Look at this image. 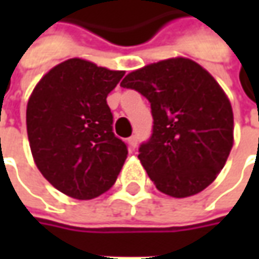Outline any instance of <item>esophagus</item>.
Returning <instances> with one entry per match:
<instances>
[{
	"label": "esophagus",
	"mask_w": 259,
	"mask_h": 259,
	"mask_svg": "<svg viewBox=\"0 0 259 259\" xmlns=\"http://www.w3.org/2000/svg\"><path fill=\"white\" fill-rule=\"evenodd\" d=\"M128 144H130V150L134 151L135 148H137V145H138V138H137V135H133V137L128 138Z\"/></svg>",
	"instance_id": "34e87169"
}]
</instances>
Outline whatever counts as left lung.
Segmentation results:
<instances>
[{
    "instance_id": "1",
    "label": "left lung",
    "mask_w": 259,
    "mask_h": 259,
    "mask_svg": "<svg viewBox=\"0 0 259 259\" xmlns=\"http://www.w3.org/2000/svg\"><path fill=\"white\" fill-rule=\"evenodd\" d=\"M151 105L153 134L138 158L155 187L173 197L202 192L221 173L234 145V112L224 89L190 59L176 57L125 76Z\"/></svg>"
}]
</instances>
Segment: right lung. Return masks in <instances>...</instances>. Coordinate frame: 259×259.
Returning a JSON list of instances; mask_svg holds the SVG:
<instances>
[{
    "label": "right lung",
    "instance_id": "add662e5",
    "mask_svg": "<svg viewBox=\"0 0 259 259\" xmlns=\"http://www.w3.org/2000/svg\"><path fill=\"white\" fill-rule=\"evenodd\" d=\"M124 75L69 59L35 85L27 104V135L37 168L59 192L89 200L114 186L128 150L112 131L106 96Z\"/></svg>",
    "mask_w": 259,
    "mask_h": 259
}]
</instances>
